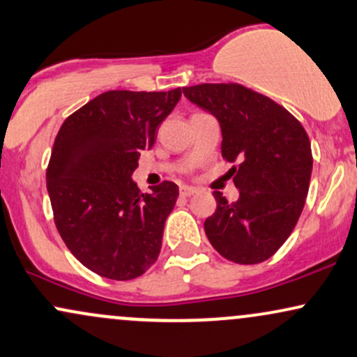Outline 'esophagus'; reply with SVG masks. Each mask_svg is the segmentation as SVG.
Masks as SVG:
<instances>
[{"label":"esophagus","mask_w":357,"mask_h":357,"mask_svg":"<svg viewBox=\"0 0 357 357\" xmlns=\"http://www.w3.org/2000/svg\"><path fill=\"white\" fill-rule=\"evenodd\" d=\"M197 194V188L194 187H180V195L182 197H190Z\"/></svg>","instance_id":"esophagus-1"}]
</instances>
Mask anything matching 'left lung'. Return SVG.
Instances as JSON below:
<instances>
[{
	"instance_id": "left-lung-1",
	"label": "left lung",
	"mask_w": 357,
	"mask_h": 357,
	"mask_svg": "<svg viewBox=\"0 0 357 357\" xmlns=\"http://www.w3.org/2000/svg\"><path fill=\"white\" fill-rule=\"evenodd\" d=\"M183 95L219 120L222 157L241 162L230 169L237 202L213 192L217 211L204 224L208 241L232 262L267 261L304 208L312 172L307 133L282 105L238 83L185 86Z\"/></svg>"
}]
</instances>
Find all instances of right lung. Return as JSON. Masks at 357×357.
<instances>
[{"label": "right lung", "instance_id": "1", "mask_svg": "<svg viewBox=\"0 0 357 357\" xmlns=\"http://www.w3.org/2000/svg\"><path fill=\"white\" fill-rule=\"evenodd\" d=\"M182 90L105 91L63 121L46 169L54 225L70 252L102 278L130 280L157 261L174 182L144 194L132 180Z\"/></svg>", "mask_w": 357, "mask_h": 357}]
</instances>
